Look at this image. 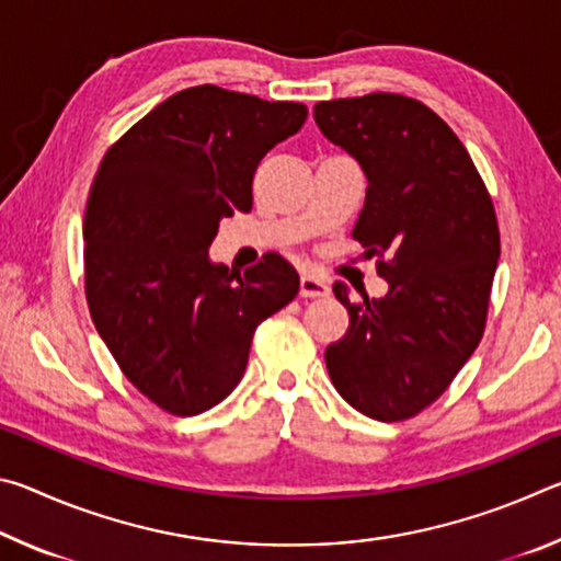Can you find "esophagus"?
Returning a JSON list of instances; mask_svg holds the SVG:
<instances>
[{"mask_svg":"<svg viewBox=\"0 0 561 561\" xmlns=\"http://www.w3.org/2000/svg\"><path fill=\"white\" fill-rule=\"evenodd\" d=\"M299 294L301 297H327L329 284L321 282L319 277H311V274H301Z\"/></svg>","mask_w":561,"mask_h":561,"instance_id":"1","label":"esophagus"}]
</instances>
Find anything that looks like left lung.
<instances>
[{
    "mask_svg": "<svg viewBox=\"0 0 561 561\" xmlns=\"http://www.w3.org/2000/svg\"><path fill=\"white\" fill-rule=\"evenodd\" d=\"M319 130L356 160L366 203L354 237L388 282L383 299H336L348 329L327 348L336 391L358 413L403 421L458 376L485 331L500 260L495 210L468 150L440 116L398 93L321 101Z\"/></svg>",
    "mask_w": 561,
    "mask_h": 561,
    "instance_id": "1",
    "label": "left lung"
}]
</instances>
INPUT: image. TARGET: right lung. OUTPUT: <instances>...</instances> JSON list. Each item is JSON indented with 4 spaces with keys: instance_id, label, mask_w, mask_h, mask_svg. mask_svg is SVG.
Returning a JSON list of instances; mask_svg holds the SVG:
<instances>
[{
    "instance_id": "right-lung-1",
    "label": "right lung",
    "mask_w": 561,
    "mask_h": 561,
    "mask_svg": "<svg viewBox=\"0 0 561 561\" xmlns=\"http://www.w3.org/2000/svg\"><path fill=\"white\" fill-rule=\"evenodd\" d=\"M307 106L193 87L113 146L83 222L93 324L128 381L175 415L234 391L254 329L297 297L299 274L264 254L242 274L210 260L222 217L252 210V175Z\"/></svg>"
}]
</instances>
